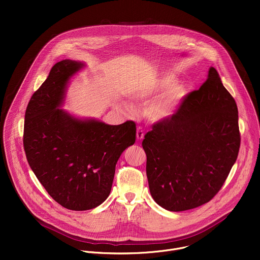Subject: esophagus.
Returning a JSON list of instances; mask_svg holds the SVG:
<instances>
[{
    "mask_svg": "<svg viewBox=\"0 0 260 260\" xmlns=\"http://www.w3.org/2000/svg\"><path fill=\"white\" fill-rule=\"evenodd\" d=\"M144 137V129L142 126H138L137 128V139L138 140H142Z\"/></svg>",
    "mask_w": 260,
    "mask_h": 260,
    "instance_id": "34e87169",
    "label": "esophagus"
}]
</instances>
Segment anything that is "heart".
<instances>
[{"instance_id":"1","label":"heart","mask_w":260,"mask_h":260,"mask_svg":"<svg viewBox=\"0 0 260 260\" xmlns=\"http://www.w3.org/2000/svg\"><path fill=\"white\" fill-rule=\"evenodd\" d=\"M174 80L171 78H165L164 80L159 81L157 84L152 86L151 88H148L136 94V99L139 101H148L153 98L158 92L168 89L164 94H161L158 99L153 101L149 107L147 109V115L152 121H160L168 118L181 101L184 95V89L181 86H173ZM170 89L169 90L168 88ZM123 108L127 112L132 113L134 109L132 106L124 104Z\"/></svg>"}]
</instances>
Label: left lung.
<instances>
[{"label":"left lung","mask_w":260,"mask_h":260,"mask_svg":"<svg viewBox=\"0 0 260 260\" xmlns=\"http://www.w3.org/2000/svg\"><path fill=\"white\" fill-rule=\"evenodd\" d=\"M238 107L215 68L175 113L152 125L142 142L153 200L180 212L210 202L237 160L241 134Z\"/></svg>","instance_id":"obj_1"}]
</instances>
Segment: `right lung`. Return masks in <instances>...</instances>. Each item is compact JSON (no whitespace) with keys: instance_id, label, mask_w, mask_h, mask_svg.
I'll use <instances>...</instances> for the list:
<instances>
[{"instance_id":"1","label":"right lung","mask_w":260,"mask_h":260,"mask_svg":"<svg viewBox=\"0 0 260 260\" xmlns=\"http://www.w3.org/2000/svg\"><path fill=\"white\" fill-rule=\"evenodd\" d=\"M83 63L56 62L25 110L23 148L27 162L60 206L84 211L109 197L121 153L136 141V123L109 125L79 120L57 107L69 79Z\"/></svg>"}]
</instances>
